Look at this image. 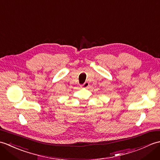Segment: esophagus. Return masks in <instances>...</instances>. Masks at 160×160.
Here are the masks:
<instances>
[{"instance_id":"esophagus-1","label":"esophagus","mask_w":160,"mask_h":160,"mask_svg":"<svg viewBox=\"0 0 160 160\" xmlns=\"http://www.w3.org/2000/svg\"><path fill=\"white\" fill-rule=\"evenodd\" d=\"M89 83L88 82H84L82 85V87H83V88H85V89H87V88H88L89 87Z\"/></svg>"}]
</instances>
